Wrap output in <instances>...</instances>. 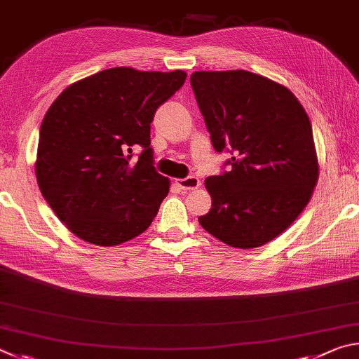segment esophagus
Masks as SVG:
<instances>
[{
    "label": "esophagus",
    "instance_id": "1",
    "mask_svg": "<svg viewBox=\"0 0 359 359\" xmlns=\"http://www.w3.org/2000/svg\"><path fill=\"white\" fill-rule=\"evenodd\" d=\"M175 183L180 186V189L194 191V189H197V187L200 186V180L196 178V176H189V178H184V180H176Z\"/></svg>",
    "mask_w": 359,
    "mask_h": 359
}]
</instances>
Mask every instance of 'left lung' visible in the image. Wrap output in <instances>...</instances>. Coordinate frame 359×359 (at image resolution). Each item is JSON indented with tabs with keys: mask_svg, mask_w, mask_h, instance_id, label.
<instances>
[{
	"mask_svg": "<svg viewBox=\"0 0 359 359\" xmlns=\"http://www.w3.org/2000/svg\"><path fill=\"white\" fill-rule=\"evenodd\" d=\"M191 85L212 147L233 154L230 172L206 178L212 203L198 222L231 248H260L290 227L317 184L309 116L288 88L249 71H198Z\"/></svg>",
	"mask_w": 359,
	"mask_h": 359,
	"instance_id": "obj_1",
	"label": "left lung"
}]
</instances>
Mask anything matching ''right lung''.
Masks as SVG:
<instances>
[{"label": "right lung", "mask_w": 359, "mask_h": 359, "mask_svg": "<svg viewBox=\"0 0 359 359\" xmlns=\"http://www.w3.org/2000/svg\"><path fill=\"white\" fill-rule=\"evenodd\" d=\"M187 74L105 69L67 86L39 130L36 178L43 198L75 236L118 246L147 230L170 180L153 165L154 113ZM144 148L131 161V147Z\"/></svg>", "instance_id": "right-lung-1"}]
</instances>
